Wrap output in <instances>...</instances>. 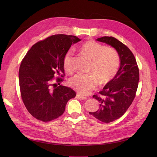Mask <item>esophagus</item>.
<instances>
[{"label": "esophagus", "mask_w": 157, "mask_h": 157, "mask_svg": "<svg viewBox=\"0 0 157 157\" xmlns=\"http://www.w3.org/2000/svg\"><path fill=\"white\" fill-rule=\"evenodd\" d=\"M76 97H77L78 98H81V99H83V100H85V99H86V98H87L86 97H85V96H83V95H79V94H77Z\"/></svg>", "instance_id": "esophagus-1"}]
</instances>
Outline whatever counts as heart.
I'll list each match as a JSON object with an SVG mask.
<instances>
[{
  "label": "heart",
  "mask_w": 157,
  "mask_h": 157,
  "mask_svg": "<svg viewBox=\"0 0 157 157\" xmlns=\"http://www.w3.org/2000/svg\"><path fill=\"white\" fill-rule=\"evenodd\" d=\"M80 52L91 62L88 72L92 74H77L70 78L69 84L80 94L86 95L95 89L97 80L100 85H105L114 77L118 70L120 56L114 49L105 48L93 40L84 43L80 47ZM72 58L71 50L63 57V67L69 73L74 71Z\"/></svg>",
  "instance_id": "b5f03b06"
}]
</instances>
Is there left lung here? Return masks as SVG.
<instances>
[{
    "instance_id": "8db88e82",
    "label": "left lung",
    "mask_w": 157,
    "mask_h": 157,
    "mask_svg": "<svg viewBox=\"0 0 157 157\" xmlns=\"http://www.w3.org/2000/svg\"><path fill=\"white\" fill-rule=\"evenodd\" d=\"M96 40L114 48L120 56L116 75L98 92L100 96L93 95L99 102V109L89 112L98 120L109 123L121 117L132 103L138 87L139 68L132 52L116 38L104 36Z\"/></svg>"
}]
</instances>
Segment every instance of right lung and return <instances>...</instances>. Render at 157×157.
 <instances>
[{"mask_svg": "<svg viewBox=\"0 0 157 157\" xmlns=\"http://www.w3.org/2000/svg\"><path fill=\"white\" fill-rule=\"evenodd\" d=\"M81 39L74 36H52L33 45L23 59L19 70L22 101L32 116L44 122L60 117L65 105L76 93L57 86L54 76L63 77V57L72 44ZM63 79H56L59 83Z\"/></svg>", "mask_w": 157, "mask_h": 157, "instance_id": "right-lung-1", "label": "right lung"}]
</instances>
